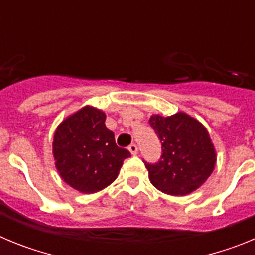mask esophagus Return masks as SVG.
Here are the masks:
<instances>
[{"label": "esophagus", "instance_id": "esophagus-1", "mask_svg": "<svg viewBox=\"0 0 255 255\" xmlns=\"http://www.w3.org/2000/svg\"><path fill=\"white\" fill-rule=\"evenodd\" d=\"M128 149H129V152L131 153L132 155H135V154H138V145H136V144H130L129 145V148H128Z\"/></svg>", "mask_w": 255, "mask_h": 255}]
</instances>
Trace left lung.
<instances>
[{
  "label": "left lung",
  "mask_w": 255,
  "mask_h": 255,
  "mask_svg": "<svg viewBox=\"0 0 255 255\" xmlns=\"http://www.w3.org/2000/svg\"><path fill=\"white\" fill-rule=\"evenodd\" d=\"M149 124L162 144L157 163H145L153 186L168 195L197 190L215 170L216 150L207 129L184 112L153 115Z\"/></svg>",
  "instance_id": "obj_1"
}]
</instances>
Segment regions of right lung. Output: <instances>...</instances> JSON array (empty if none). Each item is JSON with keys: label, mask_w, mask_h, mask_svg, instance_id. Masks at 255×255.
<instances>
[{"label": "right lung", "mask_w": 255, "mask_h": 255, "mask_svg": "<svg viewBox=\"0 0 255 255\" xmlns=\"http://www.w3.org/2000/svg\"><path fill=\"white\" fill-rule=\"evenodd\" d=\"M106 115L85 106L65 119L53 136V157L60 176L80 193L92 194L116 180L130 152L119 148L106 128Z\"/></svg>", "instance_id": "right-lung-1"}]
</instances>
